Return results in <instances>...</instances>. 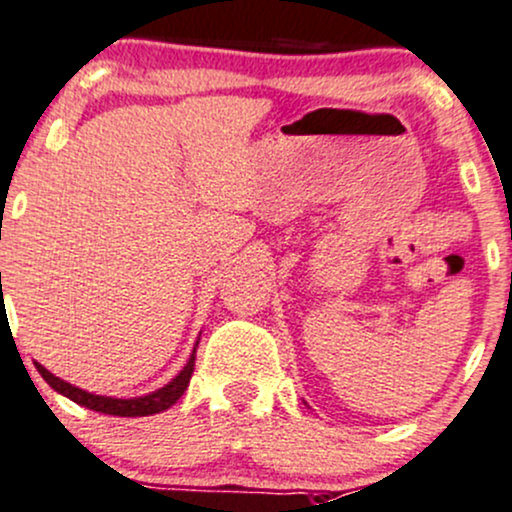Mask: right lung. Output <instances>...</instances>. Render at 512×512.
<instances>
[{
  "instance_id": "1",
  "label": "right lung",
  "mask_w": 512,
  "mask_h": 512,
  "mask_svg": "<svg viewBox=\"0 0 512 512\" xmlns=\"http://www.w3.org/2000/svg\"><path fill=\"white\" fill-rule=\"evenodd\" d=\"M196 345H199V342H196ZM194 359H196V347H194L192 357H189L187 367L174 376L170 384L162 386V389H157L153 393H148V396H140V398L94 396V393H87V391L77 389V386L67 384V381H63V379H58V376L50 374L46 367H41V364H36V369H38V374H41L55 391L63 393V396L70 398V401L89 408V411L106 413V415H121V418H140V415H155V413L167 411V408L174 406V403L179 401V396L187 391L189 379H192V374H194Z\"/></svg>"
}]
</instances>
